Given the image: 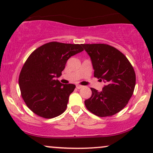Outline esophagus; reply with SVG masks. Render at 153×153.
Listing matches in <instances>:
<instances>
[{"label": "esophagus", "mask_w": 153, "mask_h": 153, "mask_svg": "<svg viewBox=\"0 0 153 153\" xmlns=\"http://www.w3.org/2000/svg\"><path fill=\"white\" fill-rule=\"evenodd\" d=\"M83 88V86L82 85H76V88H78V89H80V88Z\"/></svg>", "instance_id": "34e87169"}]
</instances>
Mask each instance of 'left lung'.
I'll return each mask as SVG.
<instances>
[{
    "instance_id": "1",
    "label": "left lung",
    "mask_w": 153,
    "mask_h": 153,
    "mask_svg": "<svg viewBox=\"0 0 153 153\" xmlns=\"http://www.w3.org/2000/svg\"><path fill=\"white\" fill-rule=\"evenodd\" d=\"M91 58L94 76L105 83L101 91L91 88V97L84 101L86 108L99 117L111 116L128 103L135 86V73L127 57L105 44H83Z\"/></svg>"
}]
</instances>
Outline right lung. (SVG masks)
Returning <instances> with one entry per match:
<instances>
[{
	"label": "right lung",
	"mask_w": 153,
	"mask_h": 153,
	"mask_svg": "<svg viewBox=\"0 0 153 153\" xmlns=\"http://www.w3.org/2000/svg\"><path fill=\"white\" fill-rule=\"evenodd\" d=\"M82 45L51 42L36 49L22 67L19 86L27 106L37 116L52 118L65 112L76 86L56 79L67 60L82 52Z\"/></svg>",
	"instance_id": "add662e5"
}]
</instances>
